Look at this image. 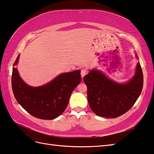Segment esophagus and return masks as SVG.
<instances>
[{"label":"esophagus","mask_w":154,"mask_h":154,"mask_svg":"<svg viewBox=\"0 0 154 154\" xmlns=\"http://www.w3.org/2000/svg\"><path fill=\"white\" fill-rule=\"evenodd\" d=\"M87 73V71L85 69H81V77L83 78L85 75Z\"/></svg>","instance_id":"34e87169"}]
</instances>
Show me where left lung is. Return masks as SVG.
<instances>
[{"label": "left lung", "mask_w": 154, "mask_h": 154, "mask_svg": "<svg viewBox=\"0 0 154 154\" xmlns=\"http://www.w3.org/2000/svg\"><path fill=\"white\" fill-rule=\"evenodd\" d=\"M83 80L91 109L97 115L106 118L119 117L131 109L142 93L143 83L140 63L134 76L125 84L114 82L96 70L90 71Z\"/></svg>", "instance_id": "1"}]
</instances>
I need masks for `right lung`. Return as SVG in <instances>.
Here are the masks:
<instances>
[{"instance_id":"obj_1","label":"right lung","mask_w":154,"mask_h":154,"mask_svg":"<svg viewBox=\"0 0 154 154\" xmlns=\"http://www.w3.org/2000/svg\"><path fill=\"white\" fill-rule=\"evenodd\" d=\"M19 55L14 62L17 64ZM81 81V71L63 73L44 86L32 87L20 77L13 67L12 88L15 99L31 115L43 120H53L66 109L71 93Z\"/></svg>"}]
</instances>
